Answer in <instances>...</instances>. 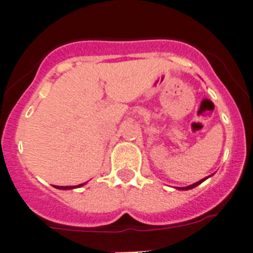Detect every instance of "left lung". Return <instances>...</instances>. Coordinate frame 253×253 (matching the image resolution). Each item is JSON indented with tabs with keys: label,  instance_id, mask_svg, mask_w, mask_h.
<instances>
[{
	"label": "left lung",
	"instance_id": "8db88e82",
	"mask_svg": "<svg viewBox=\"0 0 253 253\" xmlns=\"http://www.w3.org/2000/svg\"><path fill=\"white\" fill-rule=\"evenodd\" d=\"M207 179V178H205ZM205 179H203V180H200V181H198V183H194V184H192V185H189V186H185V188H179V189H183V190H188V189H192V188H195V186L197 185H199L200 183H203V181L205 180Z\"/></svg>",
	"mask_w": 253,
	"mask_h": 253
}]
</instances>
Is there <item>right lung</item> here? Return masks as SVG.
Returning a JSON list of instances; mask_svg holds the SVG:
<instances>
[{
  "mask_svg": "<svg viewBox=\"0 0 253 253\" xmlns=\"http://www.w3.org/2000/svg\"><path fill=\"white\" fill-rule=\"evenodd\" d=\"M83 184H80V185H78V186H82ZM78 186H58V185H55V188H58V189H74V188H78Z\"/></svg>",
  "mask_w": 253,
  "mask_h": 253,
  "instance_id": "add662e5",
  "label": "right lung"
}]
</instances>
